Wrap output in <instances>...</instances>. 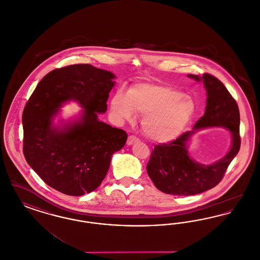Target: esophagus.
<instances>
[{
    "instance_id": "1",
    "label": "esophagus",
    "mask_w": 260,
    "mask_h": 260,
    "mask_svg": "<svg viewBox=\"0 0 260 260\" xmlns=\"http://www.w3.org/2000/svg\"><path fill=\"white\" fill-rule=\"evenodd\" d=\"M138 141V138L135 136H128V138H127V140H126V144L127 145H133L134 143H136Z\"/></svg>"
}]
</instances>
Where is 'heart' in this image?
<instances>
[{
    "label": "heart",
    "mask_w": 260,
    "mask_h": 260,
    "mask_svg": "<svg viewBox=\"0 0 260 260\" xmlns=\"http://www.w3.org/2000/svg\"><path fill=\"white\" fill-rule=\"evenodd\" d=\"M111 106L120 118L132 120L135 112L143 115L142 129L151 140L170 142L180 136L193 119L196 103L177 88L169 86L139 84L127 96L118 91Z\"/></svg>",
    "instance_id": "1"
}]
</instances>
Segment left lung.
<instances>
[{
    "label": "left lung",
    "instance_id": "left-lung-1",
    "mask_svg": "<svg viewBox=\"0 0 260 260\" xmlns=\"http://www.w3.org/2000/svg\"><path fill=\"white\" fill-rule=\"evenodd\" d=\"M188 77L197 82L203 81L207 89L205 114L192 131L171 142L156 145L146 166L154 185L166 194L176 196L196 195L217 185L241 147L240 112L235 99L212 75L199 77L190 74ZM213 126H222L232 132V148L220 160L211 165L200 164L187 155L188 140L196 130Z\"/></svg>",
    "mask_w": 260,
    "mask_h": 260
}]
</instances>
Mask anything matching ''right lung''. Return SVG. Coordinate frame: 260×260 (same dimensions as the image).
Segmentation results:
<instances>
[{"label":"right lung","mask_w":260,"mask_h":260,"mask_svg":"<svg viewBox=\"0 0 260 260\" xmlns=\"http://www.w3.org/2000/svg\"><path fill=\"white\" fill-rule=\"evenodd\" d=\"M115 75L89 64L57 68L38 84L22 114L23 154L28 165L51 188L82 196L99 187L112 155L124 147L126 133L99 121L107 110ZM84 108L80 120L62 128L52 119L66 101Z\"/></svg>","instance_id":"1"}]
</instances>
